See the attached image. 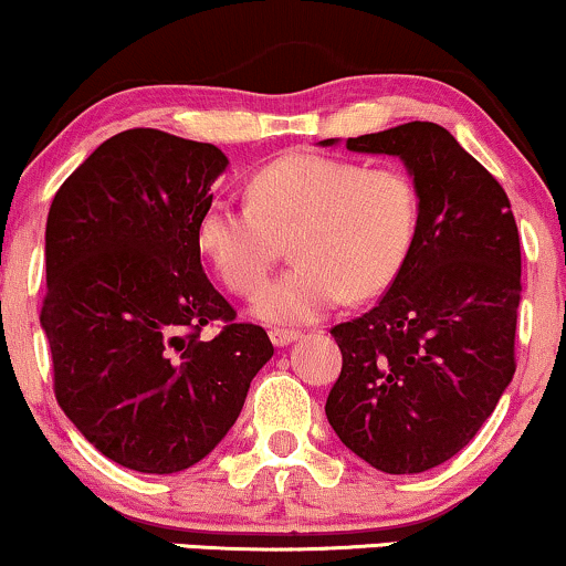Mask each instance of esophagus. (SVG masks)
<instances>
[{"label":"esophagus","mask_w":566,"mask_h":566,"mask_svg":"<svg viewBox=\"0 0 566 566\" xmlns=\"http://www.w3.org/2000/svg\"><path fill=\"white\" fill-rule=\"evenodd\" d=\"M298 336H302V331H294V328H272L270 331V338L275 347H285V344L296 342Z\"/></svg>","instance_id":"esophagus-1"}]
</instances>
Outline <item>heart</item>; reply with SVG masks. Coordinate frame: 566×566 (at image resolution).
Wrapping results in <instances>:
<instances>
[{"label": "heart", "mask_w": 566, "mask_h": 566, "mask_svg": "<svg viewBox=\"0 0 566 566\" xmlns=\"http://www.w3.org/2000/svg\"><path fill=\"white\" fill-rule=\"evenodd\" d=\"M249 203L211 201L196 241L232 294L254 296L291 245L294 268L256 298L264 321L304 323L347 294H381L408 259L418 198L395 166H363L323 153H285L245 179Z\"/></svg>", "instance_id": "b5f03b06"}]
</instances>
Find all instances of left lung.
Returning <instances> with one entry per match:
<instances>
[{"mask_svg":"<svg viewBox=\"0 0 566 566\" xmlns=\"http://www.w3.org/2000/svg\"><path fill=\"white\" fill-rule=\"evenodd\" d=\"M347 148L402 158L418 228L381 302L331 328L342 374L325 416L365 463L418 474L474 440L514 376L520 230L501 182L440 124L349 137Z\"/></svg>","mask_w":566,"mask_h":566,"instance_id":"left-lung-1","label":"left lung"}]
</instances>
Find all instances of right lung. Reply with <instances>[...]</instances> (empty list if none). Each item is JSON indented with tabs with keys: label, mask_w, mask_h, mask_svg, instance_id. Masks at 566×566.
Wrapping results in <instances>:
<instances>
[{
	"label": "right lung",
	"mask_w": 566,
	"mask_h": 566,
	"mask_svg": "<svg viewBox=\"0 0 566 566\" xmlns=\"http://www.w3.org/2000/svg\"><path fill=\"white\" fill-rule=\"evenodd\" d=\"M224 166L209 143L126 129L60 185L46 217L39 321L57 405L99 453L143 474L209 455L275 352L201 264L196 224Z\"/></svg>",
	"instance_id": "1"
}]
</instances>
